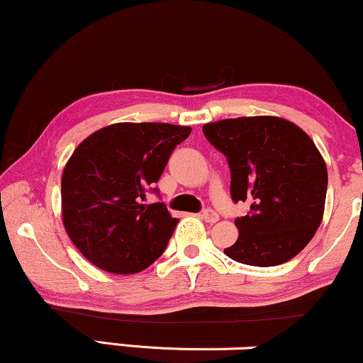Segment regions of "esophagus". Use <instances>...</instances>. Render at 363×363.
<instances>
[{
    "instance_id": "1",
    "label": "esophagus",
    "mask_w": 363,
    "mask_h": 363,
    "mask_svg": "<svg viewBox=\"0 0 363 363\" xmlns=\"http://www.w3.org/2000/svg\"><path fill=\"white\" fill-rule=\"evenodd\" d=\"M201 218L205 220V222H208V223H216L218 222V213H216V211H213V210H205L203 213H201Z\"/></svg>"
}]
</instances>
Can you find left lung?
Returning a JSON list of instances; mask_svg holds the SVG:
<instances>
[{"label":"left lung","mask_w":363,"mask_h":363,"mask_svg":"<svg viewBox=\"0 0 363 363\" xmlns=\"http://www.w3.org/2000/svg\"><path fill=\"white\" fill-rule=\"evenodd\" d=\"M206 140L228 160L233 201L250 203L235 220L238 238L225 255L275 267L298 255L325 210L327 164L313 140L280 116H240L203 125Z\"/></svg>","instance_id":"left-lung-1"}]
</instances>
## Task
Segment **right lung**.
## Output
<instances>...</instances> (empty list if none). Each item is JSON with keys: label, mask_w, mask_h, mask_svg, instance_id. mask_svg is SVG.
<instances>
[{"label": "right lung", "mask_w": 363, "mask_h": 363, "mask_svg": "<svg viewBox=\"0 0 363 363\" xmlns=\"http://www.w3.org/2000/svg\"><path fill=\"white\" fill-rule=\"evenodd\" d=\"M190 131L170 123H113L78 145L61 177V218L88 262L128 275L164 252L178 220L163 203L141 201Z\"/></svg>", "instance_id": "obj_1"}]
</instances>
